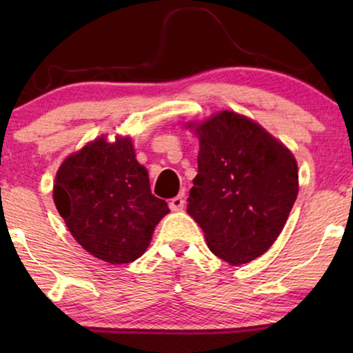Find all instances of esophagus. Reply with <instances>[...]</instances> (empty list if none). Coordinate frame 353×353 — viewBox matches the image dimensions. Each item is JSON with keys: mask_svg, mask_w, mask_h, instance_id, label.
Returning <instances> with one entry per match:
<instances>
[{"mask_svg": "<svg viewBox=\"0 0 353 353\" xmlns=\"http://www.w3.org/2000/svg\"><path fill=\"white\" fill-rule=\"evenodd\" d=\"M168 205H170L172 210H183V207H185V196L183 194H178L176 197H173V199L168 202Z\"/></svg>", "mask_w": 353, "mask_h": 353, "instance_id": "1", "label": "esophagus"}]
</instances>
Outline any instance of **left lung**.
Wrapping results in <instances>:
<instances>
[{
  "label": "left lung",
  "instance_id": "8db88e82",
  "mask_svg": "<svg viewBox=\"0 0 353 353\" xmlns=\"http://www.w3.org/2000/svg\"><path fill=\"white\" fill-rule=\"evenodd\" d=\"M186 125L199 138L188 214L216 257L248 263L286 225L299 192L296 159L259 123L231 110Z\"/></svg>",
  "mask_w": 353,
  "mask_h": 353
}]
</instances>
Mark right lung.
Here are the masks:
<instances>
[{
  "mask_svg": "<svg viewBox=\"0 0 353 353\" xmlns=\"http://www.w3.org/2000/svg\"><path fill=\"white\" fill-rule=\"evenodd\" d=\"M56 209L85 250L112 265L144 254L168 205L151 192L132 138L101 137L70 154L56 173Z\"/></svg>",
  "mask_w": 353,
  "mask_h": 353,
  "instance_id": "add662e5",
  "label": "right lung"
}]
</instances>
